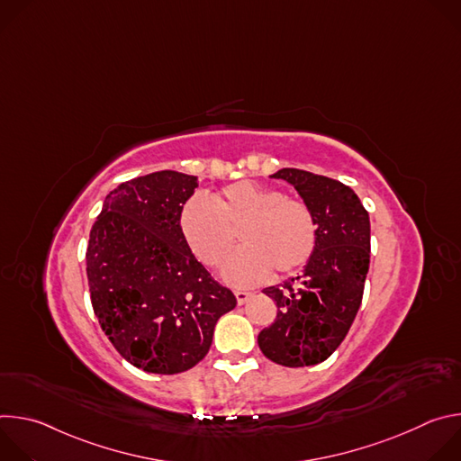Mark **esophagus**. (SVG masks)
Here are the masks:
<instances>
[{"label":"esophagus","instance_id":"obj_1","mask_svg":"<svg viewBox=\"0 0 461 461\" xmlns=\"http://www.w3.org/2000/svg\"><path fill=\"white\" fill-rule=\"evenodd\" d=\"M249 292H246V290H235V297H237V303L239 304H244L248 299H249Z\"/></svg>","mask_w":461,"mask_h":461}]
</instances>
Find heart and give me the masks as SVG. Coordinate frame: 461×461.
<instances>
[{
    "label": "heart",
    "mask_w": 461,
    "mask_h": 461,
    "mask_svg": "<svg viewBox=\"0 0 461 461\" xmlns=\"http://www.w3.org/2000/svg\"><path fill=\"white\" fill-rule=\"evenodd\" d=\"M178 226L196 258L212 268L222 265L240 228L242 248L224 267L226 281L237 286L265 281L272 270L279 276L301 270L317 246V224L303 201L249 180L233 182L208 201H187Z\"/></svg>",
    "instance_id": "1"
}]
</instances>
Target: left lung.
I'll list each match as a JSON object with an SVG mask.
<instances>
[{
  "label": "left lung",
  "instance_id": "1",
  "mask_svg": "<svg viewBox=\"0 0 461 461\" xmlns=\"http://www.w3.org/2000/svg\"><path fill=\"white\" fill-rule=\"evenodd\" d=\"M292 184L317 224V246L303 276L265 288L277 317L257 338L283 366H310L330 357L361 306L370 265V219L359 196L339 180L285 167L272 175Z\"/></svg>",
  "mask_w": 461,
  "mask_h": 461
}]
</instances>
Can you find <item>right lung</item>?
Here are the masks:
<instances>
[{"instance_id":"obj_1","label":"right lung","mask_w":461,"mask_h":461,"mask_svg":"<svg viewBox=\"0 0 461 461\" xmlns=\"http://www.w3.org/2000/svg\"><path fill=\"white\" fill-rule=\"evenodd\" d=\"M196 176L157 171L104 201L86 253L91 303L118 354L151 374H178L208 354L215 324L237 299L194 258L180 210Z\"/></svg>"}]
</instances>
